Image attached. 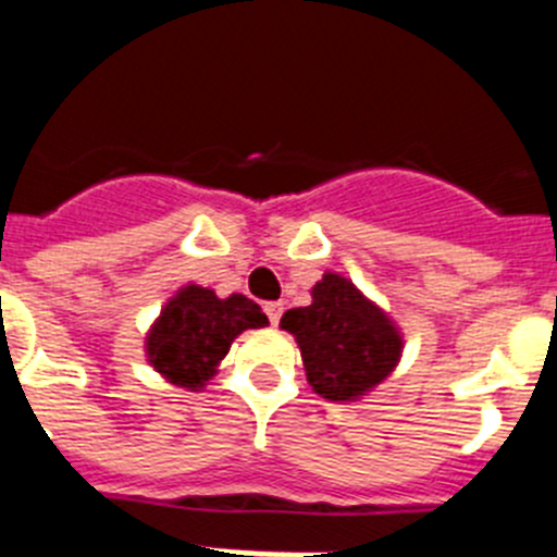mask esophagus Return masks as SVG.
<instances>
[{
    "mask_svg": "<svg viewBox=\"0 0 557 557\" xmlns=\"http://www.w3.org/2000/svg\"><path fill=\"white\" fill-rule=\"evenodd\" d=\"M264 312H268L270 323H273V326H278V321H282V314H284V304L282 301L264 304Z\"/></svg>",
    "mask_w": 557,
    "mask_h": 557,
    "instance_id": "34e87169",
    "label": "esophagus"
}]
</instances>
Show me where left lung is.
<instances>
[{"label":"left lung","instance_id":"left-lung-1","mask_svg":"<svg viewBox=\"0 0 557 557\" xmlns=\"http://www.w3.org/2000/svg\"><path fill=\"white\" fill-rule=\"evenodd\" d=\"M282 329L301 348L307 382L329 401H357L398 366L405 339L387 312L346 275L323 273L309 307L287 309Z\"/></svg>","mask_w":557,"mask_h":557}]
</instances>
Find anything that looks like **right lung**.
I'll return each instance as SVG.
<instances>
[{"label": "right lung", "mask_w": 557, "mask_h": 557, "mask_svg": "<svg viewBox=\"0 0 557 557\" xmlns=\"http://www.w3.org/2000/svg\"><path fill=\"white\" fill-rule=\"evenodd\" d=\"M268 326V314L245 295L218 298L214 289L186 284L147 332V362L166 382L200 391L228 354L236 334Z\"/></svg>", "instance_id": "right-lung-1"}]
</instances>
